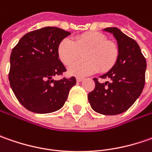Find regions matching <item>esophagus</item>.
Listing matches in <instances>:
<instances>
[{
    "label": "esophagus",
    "instance_id": "esophagus-1",
    "mask_svg": "<svg viewBox=\"0 0 152 152\" xmlns=\"http://www.w3.org/2000/svg\"><path fill=\"white\" fill-rule=\"evenodd\" d=\"M76 80H77V82H82V81L84 80V79H83V78H79V77H78V78H76Z\"/></svg>",
    "mask_w": 152,
    "mask_h": 152
}]
</instances>
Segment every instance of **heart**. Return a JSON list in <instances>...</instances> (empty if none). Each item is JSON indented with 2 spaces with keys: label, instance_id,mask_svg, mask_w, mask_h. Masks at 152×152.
<instances>
[{
  "label": "heart",
  "instance_id": "obj_1",
  "mask_svg": "<svg viewBox=\"0 0 152 152\" xmlns=\"http://www.w3.org/2000/svg\"><path fill=\"white\" fill-rule=\"evenodd\" d=\"M82 54L84 59L72 64ZM57 54L64 65L72 64L68 67L71 75L85 77L96 70L104 73L113 67L118 56V46L102 33L87 32L77 35L73 41L63 39L58 45Z\"/></svg>",
  "mask_w": 152,
  "mask_h": 152
}]
</instances>
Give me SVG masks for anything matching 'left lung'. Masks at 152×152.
<instances>
[{
	"label": "left lung",
	"mask_w": 152,
	"mask_h": 152,
	"mask_svg": "<svg viewBox=\"0 0 152 152\" xmlns=\"http://www.w3.org/2000/svg\"><path fill=\"white\" fill-rule=\"evenodd\" d=\"M118 41V56L114 66L100 78H95V89L88 95L91 108L103 115L124 113L134 103L143 91L146 61L137 42L117 28H107Z\"/></svg>",
	"instance_id": "1"
}]
</instances>
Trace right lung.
<instances>
[{
    "mask_svg": "<svg viewBox=\"0 0 152 152\" xmlns=\"http://www.w3.org/2000/svg\"><path fill=\"white\" fill-rule=\"evenodd\" d=\"M71 34L45 27L24 34L12 50L9 81L18 102L35 113H50L63 107L75 77L54 80L66 72L57 54L58 45Z\"/></svg>",
    "mask_w": 152,
    "mask_h": 152,
    "instance_id": "add662e5",
    "label": "right lung"
}]
</instances>
